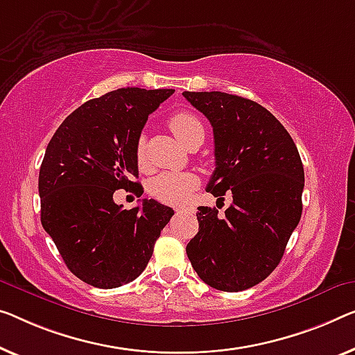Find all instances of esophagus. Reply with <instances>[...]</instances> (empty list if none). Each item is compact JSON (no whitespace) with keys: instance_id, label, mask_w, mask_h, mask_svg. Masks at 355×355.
Instances as JSON below:
<instances>
[{"instance_id":"obj_1","label":"esophagus","mask_w":355,"mask_h":355,"mask_svg":"<svg viewBox=\"0 0 355 355\" xmlns=\"http://www.w3.org/2000/svg\"><path fill=\"white\" fill-rule=\"evenodd\" d=\"M178 214H183V211H188L189 209H187V207H178V209H175Z\"/></svg>"}]
</instances>
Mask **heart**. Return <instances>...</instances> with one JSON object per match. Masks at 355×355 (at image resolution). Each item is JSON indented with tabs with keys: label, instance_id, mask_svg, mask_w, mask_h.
I'll use <instances>...</instances> for the list:
<instances>
[{
	"label": "heart",
	"instance_id": "obj_1",
	"mask_svg": "<svg viewBox=\"0 0 355 355\" xmlns=\"http://www.w3.org/2000/svg\"><path fill=\"white\" fill-rule=\"evenodd\" d=\"M168 127L175 134L177 139L184 145L191 139L196 132L204 130V125L200 123L198 116L189 113V111H177L168 119ZM135 157L137 164L140 167L145 166L146 161V140L145 137H140L135 145ZM196 187H198V180L191 173H175L167 172L161 173L156 178L151 180L150 193L155 199L161 200L164 204L178 205L184 204L191 198Z\"/></svg>",
	"mask_w": 355,
	"mask_h": 355
}]
</instances>
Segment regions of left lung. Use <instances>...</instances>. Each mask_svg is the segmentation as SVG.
Here are the masks:
<instances>
[{
	"label": "left lung",
	"mask_w": 355,
	"mask_h": 355,
	"mask_svg": "<svg viewBox=\"0 0 355 355\" xmlns=\"http://www.w3.org/2000/svg\"><path fill=\"white\" fill-rule=\"evenodd\" d=\"M214 127L215 171L207 191L232 204L198 207L187 245L198 276L221 292L260 284L277 268L301 218L304 168L285 127L261 107L225 92H183Z\"/></svg>",
	"instance_id": "left-lung-1"
}]
</instances>
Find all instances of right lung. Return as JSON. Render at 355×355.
I'll return each mask as SVG.
<instances>
[{
  "instance_id": "1",
  "label": "right lung",
  "mask_w": 355,
  "mask_h": 355,
  "mask_svg": "<svg viewBox=\"0 0 355 355\" xmlns=\"http://www.w3.org/2000/svg\"><path fill=\"white\" fill-rule=\"evenodd\" d=\"M173 89L123 87L76 108L55 130L40 168L41 223L67 268L97 288H116L144 272L173 210L155 199L123 209L118 189L144 194L135 145Z\"/></svg>"
}]
</instances>
